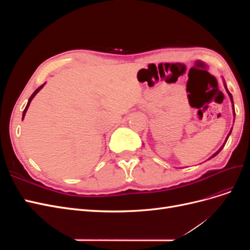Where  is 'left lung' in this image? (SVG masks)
<instances>
[{
	"mask_svg": "<svg viewBox=\"0 0 250 250\" xmlns=\"http://www.w3.org/2000/svg\"><path fill=\"white\" fill-rule=\"evenodd\" d=\"M223 84H224V87H225V89H226V93H228L229 94V98H230V101H231V104H232V112H233V121H234V117H236V112H234V106H233V100H232V96H231V94L229 93V90L228 89V86H226V83H225V81L223 80ZM231 130H232V128H231V129H230V131H229V133L228 134V137H226V140H225V142L223 143V145L220 147V148H219V150L217 151V152H215L213 155H211L209 158H208V160H210V158H213L214 156H216L219 152H220V151L223 149V147H224V145H225V144H226V141H228V139H229V135H230V133H231Z\"/></svg>",
	"mask_w": 250,
	"mask_h": 250,
	"instance_id": "8db88e82",
	"label": "left lung"
}]
</instances>
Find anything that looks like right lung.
<instances>
[{"label": "right lung", "instance_id": "add662e5", "mask_svg": "<svg viewBox=\"0 0 250 250\" xmlns=\"http://www.w3.org/2000/svg\"><path fill=\"white\" fill-rule=\"evenodd\" d=\"M44 84H46V82H44V83H43V84H42V85H41V86H40L39 88H36V89H35V92H34V93H33V94L31 95V97H30V98H29V100H28V103H27V105H26V107H25L24 111H22V118H21L22 120H24V118H25V115H26V112H27V110H28V108H29V105H30V103H31V101H32V99H33V98H34V97L36 96V94H37V93H39V92H40V90H41V89H42V88L43 87V85H44Z\"/></svg>", "mask_w": 250, "mask_h": 250}]
</instances>
